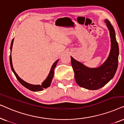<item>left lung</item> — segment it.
Returning <instances> with one entry per match:
<instances>
[{"label": "left lung", "mask_w": 124, "mask_h": 124, "mask_svg": "<svg viewBox=\"0 0 124 124\" xmlns=\"http://www.w3.org/2000/svg\"><path fill=\"white\" fill-rule=\"evenodd\" d=\"M109 30L111 50L109 55L103 65L97 68H89L71 57V64L77 84L89 90H98L106 85L116 73L118 63L119 50L114 28L108 20H105Z\"/></svg>", "instance_id": "1"}]
</instances>
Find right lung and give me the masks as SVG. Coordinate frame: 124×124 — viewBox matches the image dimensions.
Listing matches in <instances>:
<instances>
[{"instance_id": "right-lung-1", "label": "right lung", "mask_w": 124, "mask_h": 124, "mask_svg": "<svg viewBox=\"0 0 124 124\" xmlns=\"http://www.w3.org/2000/svg\"><path fill=\"white\" fill-rule=\"evenodd\" d=\"M13 39L12 40L11 42V51H12V45H13ZM9 60H10V65H11V67L12 69V70L13 71V72L14 73L15 76H16L17 79H18V81L21 83L22 85H23L24 87H25L27 89L33 91H42L44 89H46V88L49 87L50 86L52 82V78L54 77V69H55V68L56 66V64L57 63V62H58V60L57 61H56L55 62V63L53 64V65L52 66L50 72L49 73L48 77L46 78V79L44 81V82L42 83V85H31V84H29L28 83H27L26 82H25L24 81H23V79L20 78L18 77L17 74L14 70L13 68V65H12V58H11V54H10V57H9Z\"/></svg>"}]
</instances>
